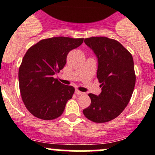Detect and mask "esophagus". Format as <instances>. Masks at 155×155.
I'll list each match as a JSON object with an SVG mask.
<instances>
[{
	"label": "esophagus",
	"mask_w": 155,
	"mask_h": 155,
	"mask_svg": "<svg viewBox=\"0 0 155 155\" xmlns=\"http://www.w3.org/2000/svg\"><path fill=\"white\" fill-rule=\"evenodd\" d=\"M75 93H76L78 95H81V94H84V93L81 92V91H78V90H75Z\"/></svg>",
	"instance_id": "34e87169"
}]
</instances>
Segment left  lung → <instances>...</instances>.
I'll use <instances>...</instances> for the list:
<instances>
[{"label": "left lung", "instance_id": "8db88e82", "mask_svg": "<svg viewBox=\"0 0 155 155\" xmlns=\"http://www.w3.org/2000/svg\"><path fill=\"white\" fill-rule=\"evenodd\" d=\"M84 42L98 60L102 92L88 94L91 105L83 113L94 123L109 122L120 115L132 96L136 82L133 57L118 41L107 37H91Z\"/></svg>", "mask_w": 155, "mask_h": 155}]
</instances>
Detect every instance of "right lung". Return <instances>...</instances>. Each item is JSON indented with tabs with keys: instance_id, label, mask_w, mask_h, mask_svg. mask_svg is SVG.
I'll return each mask as SVG.
<instances>
[{
	"instance_id": "1",
	"label": "right lung",
	"mask_w": 155,
	"mask_h": 155,
	"mask_svg": "<svg viewBox=\"0 0 155 155\" xmlns=\"http://www.w3.org/2000/svg\"><path fill=\"white\" fill-rule=\"evenodd\" d=\"M83 40L53 37L39 41L26 52L18 71L19 88L25 107L34 116L51 120L64 113L74 87L53 76L64 68L68 53Z\"/></svg>"
}]
</instances>
